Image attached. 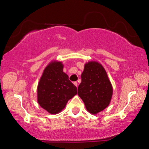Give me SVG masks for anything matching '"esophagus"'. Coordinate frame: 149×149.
<instances>
[{
    "label": "esophagus",
    "instance_id": "1",
    "mask_svg": "<svg viewBox=\"0 0 149 149\" xmlns=\"http://www.w3.org/2000/svg\"><path fill=\"white\" fill-rule=\"evenodd\" d=\"M74 84L75 86L77 87V81H75V82H74Z\"/></svg>",
    "mask_w": 149,
    "mask_h": 149
}]
</instances>
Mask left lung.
<instances>
[{"label": "left lung", "instance_id": "obj_1", "mask_svg": "<svg viewBox=\"0 0 149 149\" xmlns=\"http://www.w3.org/2000/svg\"><path fill=\"white\" fill-rule=\"evenodd\" d=\"M78 95L91 114H97L110 104L113 88L104 67L98 62L90 61L84 65Z\"/></svg>", "mask_w": 149, "mask_h": 149}]
</instances>
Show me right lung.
Here are the masks:
<instances>
[{"label": "right lung", "mask_w": 149, "mask_h": 149, "mask_svg": "<svg viewBox=\"0 0 149 149\" xmlns=\"http://www.w3.org/2000/svg\"><path fill=\"white\" fill-rule=\"evenodd\" d=\"M62 62L53 60L45 68L37 86V102L52 114L65 108L68 101L77 95V87L63 72Z\"/></svg>", "instance_id": "1"}]
</instances>
